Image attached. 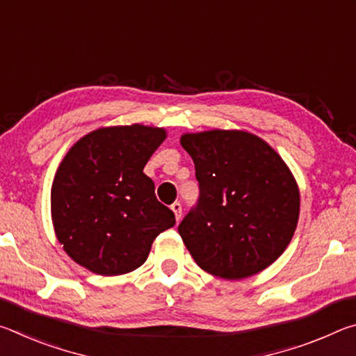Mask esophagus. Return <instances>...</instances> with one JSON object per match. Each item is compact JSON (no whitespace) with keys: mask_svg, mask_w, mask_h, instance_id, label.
I'll return each mask as SVG.
<instances>
[{"mask_svg":"<svg viewBox=\"0 0 356 356\" xmlns=\"http://www.w3.org/2000/svg\"><path fill=\"white\" fill-rule=\"evenodd\" d=\"M171 209H172L174 215H176V220L179 221V220H180V216H182V204L176 201V202H174L172 206H171Z\"/></svg>","mask_w":356,"mask_h":356,"instance_id":"1","label":"esophagus"}]
</instances>
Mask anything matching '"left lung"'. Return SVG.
I'll return each instance as SVG.
<instances>
[{"label": "left lung", "mask_w": 356, "mask_h": 356, "mask_svg": "<svg viewBox=\"0 0 356 356\" xmlns=\"http://www.w3.org/2000/svg\"><path fill=\"white\" fill-rule=\"evenodd\" d=\"M200 196L179 225L196 264L225 280H242L273 264L295 232L297 184L281 156L246 131L184 135Z\"/></svg>", "instance_id": "8db88e82"}]
</instances>
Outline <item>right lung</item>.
<instances>
[{
    "label": "right lung",
    "mask_w": 356,
    "mask_h": 356,
    "mask_svg": "<svg viewBox=\"0 0 356 356\" xmlns=\"http://www.w3.org/2000/svg\"><path fill=\"white\" fill-rule=\"evenodd\" d=\"M163 129L125 125L81 138L59 165L51 218L67 254L97 275H124L146 262L155 237L176 225L144 166Z\"/></svg>",
    "instance_id": "1"
}]
</instances>
